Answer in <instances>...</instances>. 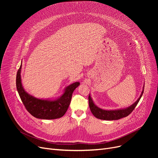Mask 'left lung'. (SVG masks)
<instances>
[{
	"label": "left lung",
	"mask_w": 158,
	"mask_h": 158,
	"mask_svg": "<svg viewBox=\"0 0 158 158\" xmlns=\"http://www.w3.org/2000/svg\"><path fill=\"white\" fill-rule=\"evenodd\" d=\"M144 90V86L141 95L138 98V100L131 106L127 107L125 109H121V110H104L102 109L99 108L97 107L92 101V98L91 97L90 95L88 97V101H89V106L91 112L95 116V117L98 119L101 120H118L122 118L127 117V116L132 111L136 105L138 104V102L139 101L141 97H142Z\"/></svg>",
	"instance_id": "left-lung-1"
}]
</instances>
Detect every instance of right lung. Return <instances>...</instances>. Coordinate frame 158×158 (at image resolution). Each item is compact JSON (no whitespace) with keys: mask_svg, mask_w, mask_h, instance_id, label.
<instances>
[{"mask_svg":"<svg viewBox=\"0 0 158 158\" xmlns=\"http://www.w3.org/2000/svg\"><path fill=\"white\" fill-rule=\"evenodd\" d=\"M21 69L22 64L16 74V85L19 96L28 112L33 117L40 119L52 120L62 117L69 108L72 94L79 86V82L68 86L64 94L55 100L40 99L29 95L24 90L21 81Z\"/></svg>","mask_w":158,"mask_h":158,"instance_id":"right-lung-1","label":"right lung"}]
</instances>
